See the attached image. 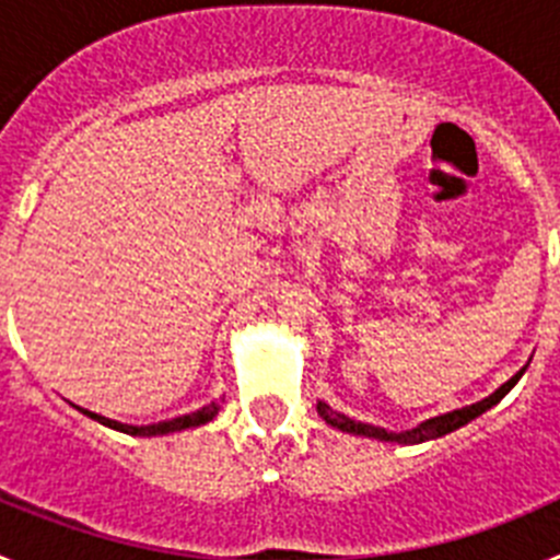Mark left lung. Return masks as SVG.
Returning <instances> with one entry per match:
<instances>
[{
  "label": "left lung",
  "mask_w": 560,
  "mask_h": 560,
  "mask_svg": "<svg viewBox=\"0 0 560 560\" xmlns=\"http://www.w3.org/2000/svg\"><path fill=\"white\" fill-rule=\"evenodd\" d=\"M524 370H527V368L518 370V373L513 375L511 381H504V384L497 389V393L488 395V398H482V400H477V404H471V407L454 409V412L438 415V418H429V420H423L420 427L407 429V432H389V429L373 427V423H361V420L348 418V415L334 412V409H330L328 404H325V400H319V404H316V412L323 415L325 423H330V427L339 429V432L361 434V438L387 440V443H400V446H415V443H427V440L443 438V434L454 432V429L465 427V423H471L474 418H479V415H482V412H488V409H491V407H497L499 400H502L504 395H508L513 387H516V381L522 378Z\"/></svg>",
  "instance_id": "1"
}]
</instances>
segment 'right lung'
<instances>
[{
	"instance_id": "1",
	"label": "right lung",
	"mask_w": 560,
	"mask_h": 560,
	"mask_svg": "<svg viewBox=\"0 0 560 560\" xmlns=\"http://www.w3.org/2000/svg\"><path fill=\"white\" fill-rule=\"evenodd\" d=\"M219 409H221L219 400H212V404L201 407L199 412L182 415V418H173V420H162V423H151V427H128V423H117V420H112V418H103V415L89 412V409H81V412L89 415L92 420H97V423H103V427L117 429V432L137 434V438H153V434H171V432H182V429L205 427V423H210V420L219 415Z\"/></svg>"
}]
</instances>
